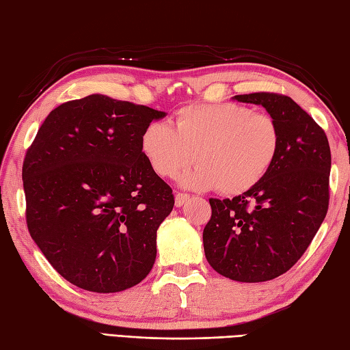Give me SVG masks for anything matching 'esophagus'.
<instances>
[{"mask_svg": "<svg viewBox=\"0 0 350 350\" xmlns=\"http://www.w3.org/2000/svg\"><path fill=\"white\" fill-rule=\"evenodd\" d=\"M189 198H190V195H187V193H180V191H178V193L175 195V205H176V206L184 205L185 202H187Z\"/></svg>", "mask_w": 350, "mask_h": 350, "instance_id": "1", "label": "esophagus"}]
</instances>
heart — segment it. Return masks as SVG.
I'll return each instance as SVG.
<instances>
[{"label":"heart","mask_w":350,"mask_h":350,"mask_svg":"<svg viewBox=\"0 0 350 350\" xmlns=\"http://www.w3.org/2000/svg\"><path fill=\"white\" fill-rule=\"evenodd\" d=\"M142 152L157 175L183 178L191 189L243 195L272 169L281 149V131L267 113L235 103L190 104L175 113V128L154 120L142 133Z\"/></svg>","instance_id":"b5f03b06"}]
</instances>
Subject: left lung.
Masks as SVG:
<instances>
[{"instance_id":"1","label":"left lung","mask_w":350,"mask_h":350,"mask_svg":"<svg viewBox=\"0 0 350 350\" xmlns=\"http://www.w3.org/2000/svg\"><path fill=\"white\" fill-rule=\"evenodd\" d=\"M262 105L281 131V149L258 185L232 199H210L204 228L206 261L230 280L262 282L293 267L329 205L331 149L323 128L290 96L235 95Z\"/></svg>"}]
</instances>
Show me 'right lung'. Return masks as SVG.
<instances>
[{
  "label": "right lung",
  "mask_w": 350,
  "mask_h": 350,
  "mask_svg": "<svg viewBox=\"0 0 350 350\" xmlns=\"http://www.w3.org/2000/svg\"><path fill=\"white\" fill-rule=\"evenodd\" d=\"M165 111L89 95L63 103L27 149L25 219L34 243L77 287L116 293L151 272L172 189L142 152Z\"/></svg>",
  "instance_id": "right-lung-1"
}]
</instances>
